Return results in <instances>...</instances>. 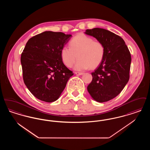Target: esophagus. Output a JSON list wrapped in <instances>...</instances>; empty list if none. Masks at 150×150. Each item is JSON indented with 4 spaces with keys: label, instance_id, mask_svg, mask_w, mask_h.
Instances as JSON below:
<instances>
[{
    "label": "esophagus",
    "instance_id": "1",
    "mask_svg": "<svg viewBox=\"0 0 150 150\" xmlns=\"http://www.w3.org/2000/svg\"><path fill=\"white\" fill-rule=\"evenodd\" d=\"M75 74L77 75H81L83 74V72H75Z\"/></svg>",
    "mask_w": 150,
    "mask_h": 150
}]
</instances>
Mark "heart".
I'll use <instances>...</instances> for the list:
<instances>
[{"label": "heart", "instance_id": "heart-1", "mask_svg": "<svg viewBox=\"0 0 150 150\" xmlns=\"http://www.w3.org/2000/svg\"><path fill=\"white\" fill-rule=\"evenodd\" d=\"M70 47L64 46L61 51L62 60L67 67L75 66L76 70L95 69L102 62L105 55V48L99 40L80 33L74 36L70 42Z\"/></svg>", "mask_w": 150, "mask_h": 150}]
</instances>
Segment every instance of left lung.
<instances>
[{
	"instance_id": "left-lung-1",
	"label": "left lung",
	"mask_w": 150,
	"mask_h": 150,
	"mask_svg": "<svg viewBox=\"0 0 150 150\" xmlns=\"http://www.w3.org/2000/svg\"><path fill=\"white\" fill-rule=\"evenodd\" d=\"M85 33L101 42L105 48L104 58L92 72V81L87 89L96 101L107 102L119 95L128 82L130 53L122 38L107 30L87 29Z\"/></svg>"
}]
</instances>
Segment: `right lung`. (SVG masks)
<instances>
[{
    "label": "right lung",
    "mask_w": 150,
    "mask_h": 150,
    "mask_svg": "<svg viewBox=\"0 0 150 150\" xmlns=\"http://www.w3.org/2000/svg\"><path fill=\"white\" fill-rule=\"evenodd\" d=\"M71 38L61 32L45 31L26 43L21 56L23 79L36 98L46 102L56 100L74 75L61 56Z\"/></svg>",
    "instance_id": "obj_1"
}]
</instances>
